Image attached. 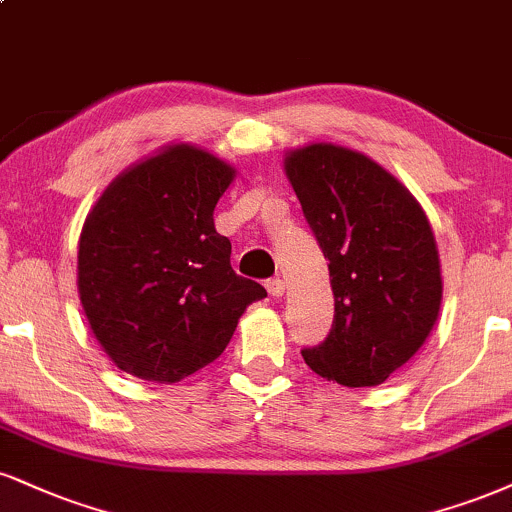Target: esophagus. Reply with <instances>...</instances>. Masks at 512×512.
Here are the masks:
<instances>
[{"instance_id":"obj_1","label":"esophagus","mask_w":512,"mask_h":512,"mask_svg":"<svg viewBox=\"0 0 512 512\" xmlns=\"http://www.w3.org/2000/svg\"><path fill=\"white\" fill-rule=\"evenodd\" d=\"M264 286H267V291L276 295V298H279V295H283V291H286V281H283L281 276H274V279H269L267 283H264Z\"/></svg>"}]
</instances>
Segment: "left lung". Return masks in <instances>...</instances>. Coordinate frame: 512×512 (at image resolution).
Segmentation results:
<instances>
[{"label":"left lung","instance_id":"1","mask_svg":"<svg viewBox=\"0 0 512 512\" xmlns=\"http://www.w3.org/2000/svg\"><path fill=\"white\" fill-rule=\"evenodd\" d=\"M303 214L329 260L334 324L303 348L307 367L343 386H377L432 334L441 264L427 214L384 166L331 143L283 162Z\"/></svg>","mask_w":512,"mask_h":512}]
</instances>
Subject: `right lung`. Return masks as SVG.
Here are the masks:
<instances>
[{
    "label": "right lung",
    "instance_id": "add662e5",
    "mask_svg": "<svg viewBox=\"0 0 512 512\" xmlns=\"http://www.w3.org/2000/svg\"><path fill=\"white\" fill-rule=\"evenodd\" d=\"M236 169L169 145L109 183L78 243V293L104 353L126 374L176 384L229 346L245 307L267 298L231 267L214 207Z\"/></svg>",
    "mask_w": 512,
    "mask_h": 512
}]
</instances>
